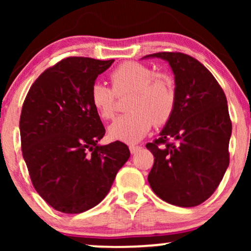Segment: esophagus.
Segmentation results:
<instances>
[{
    "instance_id": "esophagus-1",
    "label": "esophagus",
    "mask_w": 251,
    "mask_h": 251,
    "mask_svg": "<svg viewBox=\"0 0 251 251\" xmlns=\"http://www.w3.org/2000/svg\"><path fill=\"white\" fill-rule=\"evenodd\" d=\"M142 149L140 148V146H135V145H129V152H131L132 154H135L137 153L138 151H139V150Z\"/></svg>"
}]
</instances>
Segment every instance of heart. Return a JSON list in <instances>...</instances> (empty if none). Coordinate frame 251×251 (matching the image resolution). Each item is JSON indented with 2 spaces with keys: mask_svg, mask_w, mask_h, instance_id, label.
Wrapping results in <instances>:
<instances>
[{
  "mask_svg": "<svg viewBox=\"0 0 251 251\" xmlns=\"http://www.w3.org/2000/svg\"><path fill=\"white\" fill-rule=\"evenodd\" d=\"M111 81L113 89L96 81L89 92L92 106L102 119L113 117L116 96L131 94L126 106L128 113L119 116L108 126L111 139L138 143L149 133L153 123L163 125L174 113L176 86L168 74H154L149 66L127 61L112 72Z\"/></svg>",
  "mask_w": 251,
  "mask_h": 251,
  "instance_id": "heart-1",
  "label": "heart"
}]
</instances>
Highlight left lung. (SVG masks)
Segmentation results:
<instances>
[{"label": "left lung", "instance_id": "obj_1", "mask_svg": "<svg viewBox=\"0 0 251 251\" xmlns=\"http://www.w3.org/2000/svg\"><path fill=\"white\" fill-rule=\"evenodd\" d=\"M175 75L176 106L159 138L146 144L154 164L148 180L163 201L183 208L200 205L215 192L229 166L231 137L227 102L210 72L181 53L150 54ZM172 139L174 143H168Z\"/></svg>", "mask_w": 251, "mask_h": 251}]
</instances>
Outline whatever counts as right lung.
<instances>
[{"instance_id":"obj_1","label":"right lung","mask_w":251,"mask_h":251,"mask_svg":"<svg viewBox=\"0 0 251 251\" xmlns=\"http://www.w3.org/2000/svg\"><path fill=\"white\" fill-rule=\"evenodd\" d=\"M114 60L67 57L35 80L22 106L20 134L34 188L63 214L94 208L128 160L122 142L100 145L105 134L89 92Z\"/></svg>"}]
</instances>
